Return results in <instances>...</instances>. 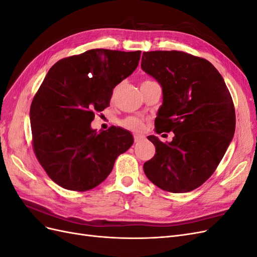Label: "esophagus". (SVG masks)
<instances>
[{"mask_svg":"<svg viewBox=\"0 0 257 257\" xmlns=\"http://www.w3.org/2000/svg\"><path fill=\"white\" fill-rule=\"evenodd\" d=\"M143 138H144V136H143V135H134V141H135V143L141 142Z\"/></svg>","mask_w":257,"mask_h":257,"instance_id":"34e87169","label":"esophagus"}]
</instances>
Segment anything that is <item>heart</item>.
Segmentation results:
<instances>
[{
    "mask_svg": "<svg viewBox=\"0 0 257 257\" xmlns=\"http://www.w3.org/2000/svg\"><path fill=\"white\" fill-rule=\"evenodd\" d=\"M151 80H146L144 81L143 83L145 82H150ZM122 125L124 127H126L128 130H132V131H135V132H139L142 131L143 127H144V124H143V121L141 119L138 118H135V116H130V118H126L124 119L122 122H121Z\"/></svg>",
    "mask_w": 257,
    "mask_h": 257,
    "instance_id": "heart-1",
    "label": "heart"
}]
</instances>
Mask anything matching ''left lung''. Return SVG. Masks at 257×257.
Returning a JSON list of instances; mask_svg holds the SVG:
<instances>
[{"label": "left lung", "mask_w": 257, "mask_h": 257, "mask_svg": "<svg viewBox=\"0 0 257 257\" xmlns=\"http://www.w3.org/2000/svg\"><path fill=\"white\" fill-rule=\"evenodd\" d=\"M142 68L163 90L155 132L175 134L170 143L148 136L157 153L145 163L144 172L164 191L195 190L214 173L234 137L230 93L209 61L186 52H144Z\"/></svg>", "instance_id": "obj_1"}]
</instances>
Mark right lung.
<instances>
[{
	"label": "right lung",
	"mask_w": 257,
	"mask_h": 257,
	"mask_svg": "<svg viewBox=\"0 0 257 257\" xmlns=\"http://www.w3.org/2000/svg\"><path fill=\"white\" fill-rule=\"evenodd\" d=\"M141 51L91 49L58 61L30 109L33 149L52 181L83 192L111 173L134 139L128 131L91 128L95 112L109 106L112 91L138 66Z\"/></svg>",
	"instance_id": "1"
}]
</instances>
